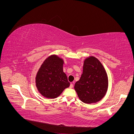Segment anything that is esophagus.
I'll use <instances>...</instances> for the list:
<instances>
[{
  "label": "esophagus",
  "instance_id": "34e87169",
  "mask_svg": "<svg viewBox=\"0 0 134 134\" xmlns=\"http://www.w3.org/2000/svg\"><path fill=\"white\" fill-rule=\"evenodd\" d=\"M73 86H74V82L71 83H70V85L69 88H72V87H73Z\"/></svg>",
  "mask_w": 134,
  "mask_h": 134
}]
</instances>
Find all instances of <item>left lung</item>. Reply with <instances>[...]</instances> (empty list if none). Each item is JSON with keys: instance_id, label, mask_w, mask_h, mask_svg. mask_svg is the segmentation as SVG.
Here are the masks:
<instances>
[{"instance_id": "1", "label": "left lung", "mask_w": 134, "mask_h": 134, "mask_svg": "<svg viewBox=\"0 0 134 134\" xmlns=\"http://www.w3.org/2000/svg\"><path fill=\"white\" fill-rule=\"evenodd\" d=\"M108 77L102 64L94 56L84 60L83 74L75 84L79 98L87 104L98 102L106 94Z\"/></svg>"}]
</instances>
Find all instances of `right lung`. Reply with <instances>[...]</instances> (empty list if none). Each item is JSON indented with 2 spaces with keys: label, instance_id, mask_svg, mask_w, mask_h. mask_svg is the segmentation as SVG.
<instances>
[{
  "label": "right lung",
  "instance_id": "add662e5",
  "mask_svg": "<svg viewBox=\"0 0 134 134\" xmlns=\"http://www.w3.org/2000/svg\"><path fill=\"white\" fill-rule=\"evenodd\" d=\"M64 61L56 55H51L44 61L36 77V85L41 94L48 98L59 96L69 87L66 75L63 71Z\"/></svg>",
  "mask_w": 134,
  "mask_h": 134
}]
</instances>
